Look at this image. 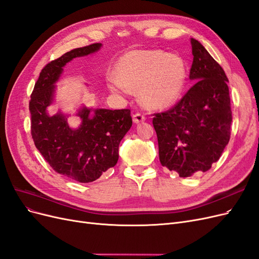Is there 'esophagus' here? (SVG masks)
Masks as SVG:
<instances>
[{"mask_svg":"<svg viewBox=\"0 0 259 259\" xmlns=\"http://www.w3.org/2000/svg\"><path fill=\"white\" fill-rule=\"evenodd\" d=\"M133 120H134L135 123H140V122H144L146 120V116L143 113L137 112L133 115Z\"/></svg>","mask_w":259,"mask_h":259,"instance_id":"esophagus-1","label":"esophagus"}]
</instances>
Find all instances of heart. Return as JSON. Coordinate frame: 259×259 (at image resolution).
I'll return each instance as SVG.
<instances>
[{"instance_id":"b5f03b06","label":"heart","mask_w":259,"mask_h":259,"mask_svg":"<svg viewBox=\"0 0 259 259\" xmlns=\"http://www.w3.org/2000/svg\"><path fill=\"white\" fill-rule=\"evenodd\" d=\"M116 76L110 79L113 91H138L140 101L150 109L162 110L180 98L187 81L185 60L176 54L159 50H134L116 64Z\"/></svg>"}]
</instances>
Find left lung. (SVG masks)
<instances>
[{
	"instance_id": "8db88e82",
	"label": "left lung",
	"mask_w": 259,
	"mask_h": 259,
	"mask_svg": "<svg viewBox=\"0 0 259 259\" xmlns=\"http://www.w3.org/2000/svg\"><path fill=\"white\" fill-rule=\"evenodd\" d=\"M189 77L197 81L169 110L153 114L159 158L180 177L206 171L230 139L232 112L228 79L221 65L199 41L191 38Z\"/></svg>"
}]
</instances>
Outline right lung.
I'll use <instances>...</instances> for the list:
<instances>
[{"mask_svg": "<svg viewBox=\"0 0 259 259\" xmlns=\"http://www.w3.org/2000/svg\"><path fill=\"white\" fill-rule=\"evenodd\" d=\"M100 48V43H94L52 60L42 69L29 101L31 135L37 150L56 173L79 183H92L115 165L119 145L133 124L130 109H96L91 114V109L84 107L77 113L82 123L76 130L69 126L64 114H49L54 84L59 79L62 67Z\"/></svg>", "mask_w": 259, "mask_h": 259, "instance_id": "1", "label": "right lung"}]
</instances>
